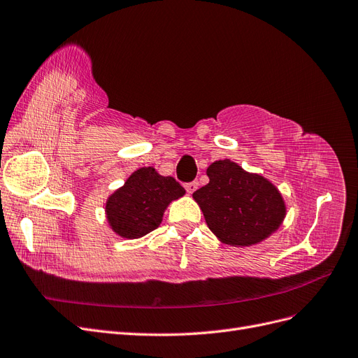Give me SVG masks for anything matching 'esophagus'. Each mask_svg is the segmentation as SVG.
I'll list each match as a JSON object with an SVG mask.
<instances>
[{
	"label": "esophagus",
	"mask_w": 358,
	"mask_h": 358,
	"mask_svg": "<svg viewBox=\"0 0 358 358\" xmlns=\"http://www.w3.org/2000/svg\"><path fill=\"white\" fill-rule=\"evenodd\" d=\"M183 187H185V189H187L188 194H192L196 188H199V182H195V180L194 182H188V183H185Z\"/></svg>",
	"instance_id": "1"
}]
</instances>
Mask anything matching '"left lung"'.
<instances>
[{
  "label": "left lung",
  "instance_id": "1",
  "mask_svg": "<svg viewBox=\"0 0 358 358\" xmlns=\"http://www.w3.org/2000/svg\"><path fill=\"white\" fill-rule=\"evenodd\" d=\"M208 183L192 196L215 236L234 248L264 241L286 216L280 191L261 175L249 173L231 159H219L207 169Z\"/></svg>",
  "mask_w": 358,
  "mask_h": 358
}]
</instances>
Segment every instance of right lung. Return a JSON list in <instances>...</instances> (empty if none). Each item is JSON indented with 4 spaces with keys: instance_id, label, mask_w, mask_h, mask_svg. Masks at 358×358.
Listing matches in <instances>:
<instances>
[{
    "instance_id": "add662e5",
    "label": "right lung",
    "mask_w": 358,
    "mask_h": 358,
    "mask_svg": "<svg viewBox=\"0 0 358 358\" xmlns=\"http://www.w3.org/2000/svg\"><path fill=\"white\" fill-rule=\"evenodd\" d=\"M182 195L185 189L175 178L158 175L154 167H141L108 196V224L121 238L143 237L158 228L167 206Z\"/></svg>"
}]
</instances>
